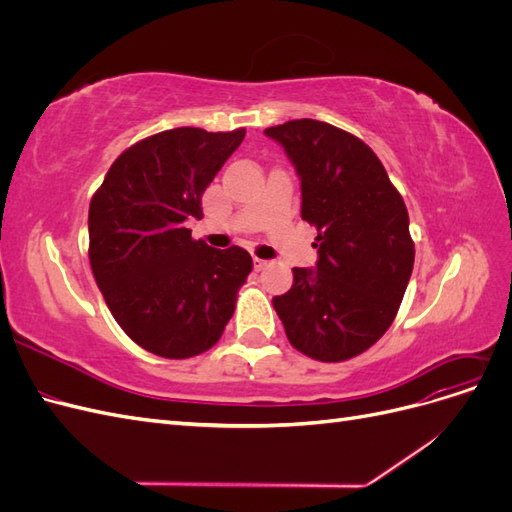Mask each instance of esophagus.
<instances>
[{
  "instance_id": "1",
  "label": "esophagus",
  "mask_w": 512,
  "mask_h": 512,
  "mask_svg": "<svg viewBox=\"0 0 512 512\" xmlns=\"http://www.w3.org/2000/svg\"><path fill=\"white\" fill-rule=\"evenodd\" d=\"M269 265V260H265V258H258V256H254V269L256 271H262Z\"/></svg>"
}]
</instances>
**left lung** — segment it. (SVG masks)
<instances>
[{"label":"left lung","mask_w":512,"mask_h":512,"mask_svg":"<svg viewBox=\"0 0 512 512\" xmlns=\"http://www.w3.org/2000/svg\"><path fill=\"white\" fill-rule=\"evenodd\" d=\"M301 179V218L318 230L314 269L294 267L273 297L299 352L339 363L391 327L414 267L404 198L361 138L331 123L294 119L267 128Z\"/></svg>","instance_id":"obj_1"}]
</instances>
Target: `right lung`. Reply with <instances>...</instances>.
<instances>
[{"instance_id":"1","label":"right lung","mask_w":512,"mask_h":512,"mask_svg":"<svg viewBox=\"0 0 512 512\" xmlns=\"http://www.w3.org/2000/svg\"><path fill=\"white\" fill-rule=\"evenodd\" d=\"M245 130L175 128L132 145L108 168L89 205V262L126 335L164 359L209 350L235 314L252 271L243 247L194 241L200 198Z\"/></svg>"}]
</instances>
